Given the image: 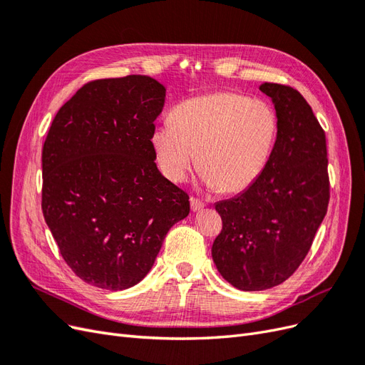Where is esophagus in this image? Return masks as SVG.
<instances>
[{
	"mask_svg": "<svg viewBox=\"0 0 365 365\" xmlns=\"http://www.w3.org/2000/svg\"><path fill=\"white\" fill-rule=\"evenodd\" d=\"M190 205H192L193 212H200V210H202L205 207V204L197 200V197H190Z\"/></svg>",
	"mask_w": 365,
	"mask_h": 365,
	"instance_id": "esophagus-1",
	"label": "esophagus"
}]
</instances>
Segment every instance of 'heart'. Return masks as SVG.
I'll use <instances>...</instances> for the list:
<instances>
[{
    "label": "heart",
    "instance_id": "b5f03b06",
    "mask_svg": "<svg viewBox=\"0 0 365 365\" xmlns=\"http://www.w3.org/2000/svg\"><path fill=\"white\" fill-rule=\"evenodd\" d=\"M277 129V114L262 98L212 93L176 105L170 123L152 130L150 145L170 181L187 180L197 153L204 182L235 193L248 189L267 168Z\"/></svg>",
    "mask_w": 365,
    "mask_h": 365
}]
</instances>
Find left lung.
<instances>
[{"instance_id": "obj_1", "label": "left lung", "mask_w": 365, "mask_h": 365, "mask_svg": "<svg viewBox=\"0 0 365 365\" xmlns=\"http://www.w3.org/2000/svg\"><path fill=\"white\" fill-rule=\"evenodd\" d=\"M277 114V140L259 178L215 204L222 231L212 256L222 277L240 291L269 289L289 279L311 250L329 204L323 128L291 86L264 82Z\"/></svg>"}]
</instances>
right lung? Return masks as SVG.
<instances>
[{
	"mask_svg": "<svg viewBox=\"0 0 365 365\" xmlns=\"http://www.w3.org/2000/svg\"><path fill=\"white\" fill-rule=\"evenodd\" d=\"M165 88L149 76L83 85L54 117L42 149V213L63 260L96 288L121 291L153 267L189 195L150 145Z\"/></svg>",
	"mask_w": 365,
	"mask_h": 365,
	"instance_id": "right-lung-1",
	"label": "right lung"
}]
</instances>
